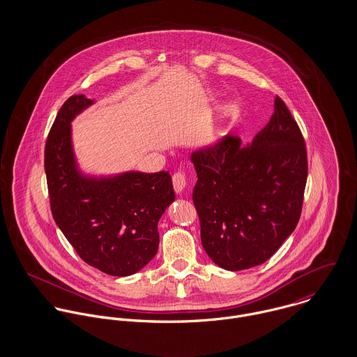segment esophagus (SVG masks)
<instances>
[{
    "label": "esophagus",
    "mask_w": 357,
    "mask_h": 357,
    "mask_svg": "<svg viewBox=\"0 0 357 357\" xmlns=\"http://www.w3.org/2000/svg\"><path fill=\"white\" fill-rule=\"evenodd\" d=\"M172 180H173V188H174V191H176L177 194H181V192L184 191L185 185H187L185 174H184V173H181V172L174 173V174H173V177H172Z\"/></svg>",
    "instance_id": "esophagus-1"
}]
</instances>
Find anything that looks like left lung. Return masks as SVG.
Instances as JSON below:
<instances>
[{
	"instance_id": "left-lung-1",
	"label": "left lung",
	"mask_w": 357,
	"mask_h": 357,
	"mask_svg": "<svg viewBox=\"0 0 357 357\" xmlns=\"http://www.w3.org/2000/svg\"><path fill=\"white\" fill-rule=\"evenodd\" d=\"M241 144L225 136L191 153L202 246L227 271L253 268L279 250L298 224L307 177L303 133L279 96L266 126Z\"/></svg>"
}]
</instances>
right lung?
<instances>
[{"instance_id": "obj_1", "label": "right lung", "mask_w": 357, "mask_h": 357, "mask_svg": "<svg viewBox=\"0 0 357 357\" xmlns=\"http://www.w3.org/2000/svg\"><path fill=\"white\" fill-rule=\"evenodd\" d=\"M93 102L71 96L52 125L45 144L52 215L86 264L111 276H129L156 255L158 222L176 195L169 172L96 177L79 170L71 122Z\"/></svg>"}]
</instances>
